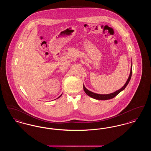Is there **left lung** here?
Masks as SVG:
<instances>
[{
	"label": "left lung",
	"mask_w": 151,
	"mask_h": 151,
	"mask_svg": "<svg viewBox=\"0 0 151 151\" xmlns=\"http://www.w3.org/2000/svg\"><path fill=\"white\" fill-rule=\"evenodd\" d=\"M131 65V71H130V73H129V77L127 79L126 83H125V84L124 85V86L122 87V88H121L120 89L114 92V93H111L110 94H97L93 93L89 90H88L86 89V88L85 87V86L83 85V88H84V92H86V93L89 96H90L91 97L94 99H96V100H109V99H111L113 98H114V97H115L117 94L119 93L121 91H122L123 89H125V88L126 87V86H127V84H129V80L131 79V76H132V65Z\"/></svg>",
	"instance_id": "8db88e82"
}]
</instances>
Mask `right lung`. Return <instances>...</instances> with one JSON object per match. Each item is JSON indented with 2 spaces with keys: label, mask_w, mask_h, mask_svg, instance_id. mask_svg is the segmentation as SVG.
I'll return each mask as SVG.
<instances>
[{
  "label": "right lung",
  "mask_w": 151,
  "mask_h": 151,
  "mask_svg": "<svg viewBox=\"0 0 151 151\" xmlns=\"http://www.w3.org/2000/svg\"><path fill=\"white\" fill-rule=\"evenodd\" d=\"M62 96V94H61V95H60V96H59V97H58L57 99H58V98H59V97H60V96Z\"/></svg>",
  "instance_id": "obj_1"
}]
</instances>
